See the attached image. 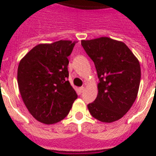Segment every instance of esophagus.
<instances>
[{
  "label": "esophagus",
  "mask_w": 156,
  "mask_h": 156,
  "mask_svg": "<svg viewBox=\"0 0 156 156\" xmlns=\"http://www.w3.org/2000/svg\"><path fill=\"white\" fill-rule=\"evenodd\" d=\"M84 87H80V88L79 89V93L80 94H82V93L84 92Z\"/></svg>",
  "instance_id": "34e87169"
}]
</instances>
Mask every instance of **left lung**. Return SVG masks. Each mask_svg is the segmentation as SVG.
<instances>
[{"instance_id": "left-lung-1", "label": "left lung", "mask_w": 156, "mask_h": 156, "mask_svg": "<svg viewBox=\"0 0 156 156\" xmlns=\"http://www.w3.org/2000/svg\"><path fill=\"white\" fill-rule=\"evenodd\" d=\"M81 45L94 62L99 79L98 96L88 109L100 121L118 120L137 98L141 80L139 62L124 43L108 37L81 41Z\"/></svg>"}]
</instances>
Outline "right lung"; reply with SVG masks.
Wrapping results in <instances>:
<instances>
[{"label":"right lung","instance_id":"obj_1","mask_svg":"<svg viewBox=\"0 0 156 156\" xmlns=\"http://www.w3.org/2000/svg\"><path fill=\"white\" fill-rule=\"evenodd\" d=\"M75 44L71 41L40 44L19 62L17 77L20 94L31 115L41 123L61 121L77 98L67 80V57Z\"/></svg>","mask_w":156,"mask_h":156}]
</instances>
